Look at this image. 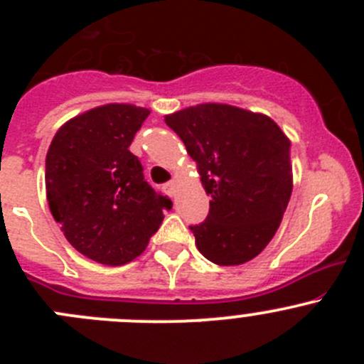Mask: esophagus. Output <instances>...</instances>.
Returning a JSON list of instances; mask_svg holds the SVG:
<instances>
[{
	"mask_svg": "<svg viewBox=\"0 0 364 364\" xmlns=\"http://www.w3.org/2000/svg\"><path fill=\"white\" fill-rule=\"evenodd\" d=\"M164 190H165V192L168 193V196L174 197V193H176V183H174V181L165 183V185H164Z\"/></svg>",
	"mask_w": 364,
	"mask_h": 364,
	"instance_id": "esophagus-1",
	"label": "esophagus"
}]
</instances>
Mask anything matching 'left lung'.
Returning a JSON list of instances; mask_svg holds the SVG:
<instances>
[{"label":"left lung","mask_w":364,"mask_h":364,"mask_svg":"<svg viewBox=\"0 0 364 364\" xmlns=\"http://www.w3.org/2000/svg\"><path fill=\"white\" fill-rule=\"evenodd\" d=\"M197 161L209 213L190 225L199 252L237 266L273 240L292 193L291 142L271 117L223 104L165 116Z\"/></svg>","instance_id":"1"}]
</instances>
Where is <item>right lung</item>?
<instances>
[{
	"instance_id": "right-lung-1",
	"label": "right lung",
	"mask_w": 364,
	"mask_h": 364,
	"mask_svg": "<svg viewBox=\"0 0 364 364\" xmlns=\"http://www.w3.org/2000/svg\"><path fill=\"white\" fill-rule=\"evenodd\" d=\"M148 109L109 104L73 117L58 130L46 159L50 213L68 243L107 266L141 255L159 230L167 196L144 181L130 144Z\"/></svg>"
}]
</instances>
